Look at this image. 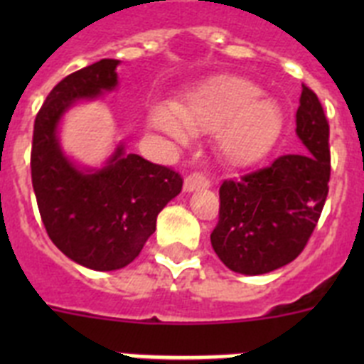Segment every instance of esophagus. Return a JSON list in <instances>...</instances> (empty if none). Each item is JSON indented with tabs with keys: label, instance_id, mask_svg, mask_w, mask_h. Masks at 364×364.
I'll return each instance as SVG.
<instances>
[{
	"label": "esophagus",
	"instance_id": "esophagus-1",
	"mask_svg": "<svg viewBox=\"0 0 364 364\" xmlns=\"http://www.w3.org/2000/svg\"><path fill=\"white\" fill-rule=\"evenodd\" d=\"M205 188H210V180L205 178L202 173H191V175L186 176L184 191L191 193V191H197V189H205Z\"/></svg>",
	"mask_w": 364,
	"mask_h": 364
}]
</instances>
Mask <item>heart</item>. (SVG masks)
<instances>
[{
  "label": "heart",
  "instance_id": "1",
  "mask_svg": "<svg viewBox=\"0 0 364 364\" xmlns=\"http://www.w3.org/2000/svg\"><path fill=\"white\" fill-rule=\"evenodd\" d=\"M171 111L154 109L151 124L173 138L189 133H217L222 156L233 166H247L262 159L282 129V112L260 89L239 76L210 80L180 102Z\"/></svg>",
  "mask_w": 364,
  "mask_h": 364
}]
</instances>
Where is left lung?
I'll list each match as a JSON object with an SVG mask.
<instances>
[{
    "mask_svg": "<svg viewBox=\"0 0 364 364\" xmlns=\"http://www.w3.org/2000/svg\"><path fill=\"white\" fill-rule=\"evenodd\" d=\"M301 154H282L268 167L224 180L211 246L231 272L262 275L301 255L328 197L330 125L319 98L302 83L297 109Z\"/></svg>",
    "mask_w": 364,
    "mask_h": 364,
    "instance_id": "left-lung-1",
    "label": "left lung"
}]
</instances>
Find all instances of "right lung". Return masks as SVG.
Segmentation results:
<instances>
[{
  "label": "right lung",
  "mask_w": 364,
  "mask_h": 364,
  "mask_svg": "<svg viewBox=\"0 0 364 364\" xmlns=\"http://www.w3.org/2000/svg\"><path fill=\"white\" fill-rule=\"evenodd\" d=\"M118 60H100L69 74L49 92L34 120L32 188L54 246L74 262L111 272L133 262L156 230V217L182 191V176L124 146L98 171H82L58 144L63 112L118 83Z\"/></svg>",
  "instance_id": "right-lung-1"
}]
</instances>
